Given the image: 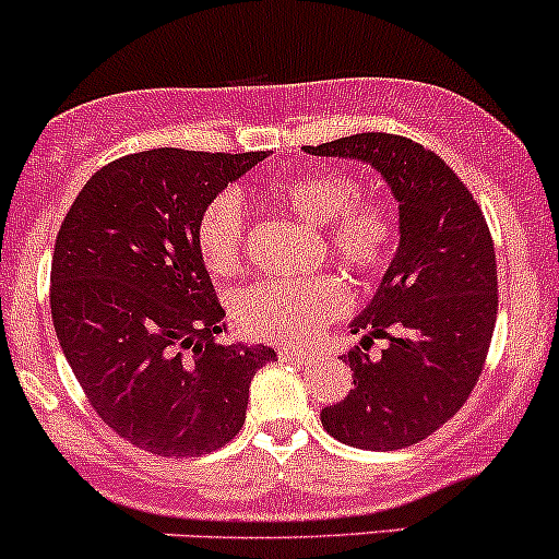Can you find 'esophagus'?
Wrapping results in <instances>:
<instances>
[{"mask_svg":"<svg viewBox=\"0 0 559 559\" xmlns=\"http://www.w3.org/2000/svg\"><path fill=\"white\" fill-rule=\"evenodd\" d=\"M280 359L282 361H296V364H309L313 356L306 354V350H296V348H280Z\"/></svg>","mask_w":559,"mask_h":559,"instance_id":"obj_1","label":"esophagus"}]
</instances>
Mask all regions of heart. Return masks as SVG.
<instances>
[{"mask_svg": "<svg viewBox=\"0 0 559 559\" xmlns=\"http://www.w3.org/2000/svg\"><path fill=\"white\" fill-rule=\"evenodd\" d=\"M261 195L300 222L319 227V253L356 280L380 277L399 242L396 211L385 200L361 195L359 181L341 171H309L266 181ZM200 261L213 277H231L246 255V213L231 192L200 211L195 224ZM350 296L328 272L298 280H263L231 300L242 335L277 346H309L330 322L348 311Z\"/></svg>", "mask_w": 559, "mask_h": 559, "instance_id": "heart-1", "label": "heart"}]
</instances>
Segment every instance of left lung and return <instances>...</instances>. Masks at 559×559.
Segmentation results:
<instances>
[{
    "instance_id": "1",
    "label": "left lung",
    "mask_w": 559,
    "mask_h": 559,
    "mask_svg": "<svg viewBox=\"0 0 559 559\" xmlns=\"http://www.w3.org/2000/svg\"><path fill=\"white\" fill-rule=\"evenodd\" d=\"M304 150L378 168L401 231L378 293L350 322L367 332L343 356L354 391L324 406L322 425L356 449L412 447L460 412L486 364L499 306L491 231L462 179L406 136L367 131ZM374 336L389 341L380 357L368 356Z\"/></svg>"
}]
</instances>
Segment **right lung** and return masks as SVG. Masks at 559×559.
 Wrapping results in <instances>:
<instances>
[{
  "label": "right lung",
  "instance_id": "add662e5",
  "mask_svg": "<svg viewBox=\"0 0 559 559\" xmlns=\"http://www.w3.org/2000/svg\"><path fill=\"white\" fill-rule=\"evenodd\" d=\"M266 153L158 147L86 181L55 240L58 341L103 423L150 454L222 449L246 423L266 346H222L224 313L195 246L200 211Z\"/></svg>",
  "mask_w": 559,
  "mask_h": 559
}]
</instances>
